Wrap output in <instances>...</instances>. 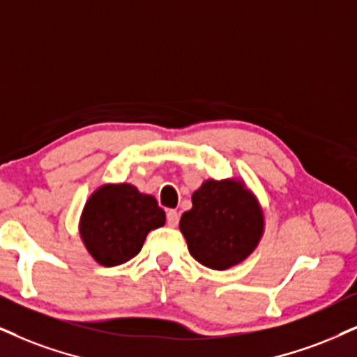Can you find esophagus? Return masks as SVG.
I'll return each mask as SVG.
<instances>
[{
  "label": "esophagus",
  "mask_w": 357,
  "mask_h": 357,
  "mask_svg": "<svg viewBox=\"0 0 357 357\" xmlns=\"http://www.w3.org/2000/svg\"><path fill=\"white\" fill-rule=\"evenodd\" d=\"M178 220H180V215L177 210H169V212H167V223H169L170 227H177Z\"/></svg>",
  "instance_id": "esophagus-1"
}]
</instances>
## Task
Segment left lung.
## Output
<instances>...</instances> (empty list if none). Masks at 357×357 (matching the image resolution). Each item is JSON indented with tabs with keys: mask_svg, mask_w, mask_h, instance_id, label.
Masks as SVG:
<instances>
[{
	"mask_svg": "<svg viewBox=\"0 0 357 357\" xmlns=\"http://www.w3.org/2000/svg\"><path fill=\"white\" fill-rule=\"evenodd\" d=\"M188 252L210 270L245 261L265 233V213L243 178H208L192 195V208L180 218Z\"/></svg>",
	"mask_w": 357,
	"mask_h": 357,
	"instance_id": "left-lung-1",
	"label": "left lung"
}]
</instances>
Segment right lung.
<instances>
[{"mask_svg":"<svg viewBox=\"0 0 357 357\" xmlns=\"http://www.w3.org/2000/svg\"><path fill=\"white\" fill-rule=\"evenodd\" d=\"M165 223V212L132 183H104L87 199L79 235L100 266H117L142 250L149 231Z\"/></svg>","mask_w":357,"mask_h":357,"instance_id":"obj_1","label":"right lung"}]
</instances>
